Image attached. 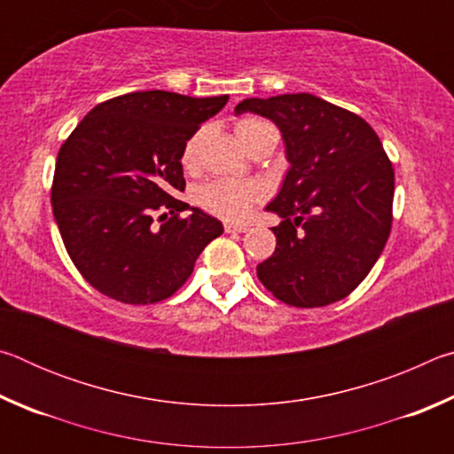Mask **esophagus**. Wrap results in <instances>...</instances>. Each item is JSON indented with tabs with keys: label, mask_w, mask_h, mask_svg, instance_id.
I'll use <instances>...</instances> for the list:
<instances>
[{
	"label": "esophagus",
	"mask_w": 454,
	"mask_h": 454,
	"mask_svg": "<svg viewBox=\"0 0 454 454\" xmlns=\"http://www.w3.org/2000/svg\"><path fill=\"white\" fill-rule=\"evenodd\" d=\"M224 230H226V232L230 234V232H238V234H244V232H248V226H242V224H230V222H228V224H224Z\"/></svg>",
	"instance_id": "1"
}]
</instances>
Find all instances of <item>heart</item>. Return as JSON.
<instances>
[{"label":"heart","mask_w":454,"mask_h":454,"mask_svg":"<svg viewBox=\"0 0 454 454\" xmlns=\"http://www.w3.org/2000/svg\"><path fill=\"white\" fill-rule=\"evenodd\" d=\"M204 129L190 137L182 150V166L192 170L198 162L200 145L204 140ZM236 136L246 150H250L264 136H274L276 132L270 124L258 118H242L236 121ZM262 198V188L252 182L238 180H212L194 190V200L206 212L224 220H242L248 214L250 206Z\"/></svg>","instance_id":"b5f03b06"}]
</instances>
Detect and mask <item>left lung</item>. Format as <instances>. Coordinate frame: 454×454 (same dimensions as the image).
<instances>
[{"label":"left lung","instance_id":"1","mask_svg":"<svg viewBox=\"0 0 454 454\" xmlns=\"http://www.w3.org/2000/svg\"><path fill=\"white\" fill-rule=\"evenodd\" d=\"M236 116L258 114L278 126L288 172L268 212L274 254L258 278L296 309L348 296L382 254L393 224L395 170L380 137L348 110L312 94L248 98Z\"/></svg>","mask_w":454,"mask_h":454}]
</instances>
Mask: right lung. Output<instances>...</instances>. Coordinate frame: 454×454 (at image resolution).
I'll list each match as a JSON object with an SVG mask.
<instances>
[{
	"label": "right lung",
	"instance_id": "add662e5",
	"mask_svg": "<svg viewBox=\"0 0 454 454\" xmlns=\"http://www.w3.org/2000/svg\"><path fill=\"white\" fill-rule=\"evenodd\" d=\"M226 102L132 91L96 106L61 144L53 218L72 262L102 294L126 304L164 301L224 232L220 220L174 196L186 186L184 145Z\"/></svg>",
	"mask_w": 454,
	"mask_h": 454
}]
</instances>
